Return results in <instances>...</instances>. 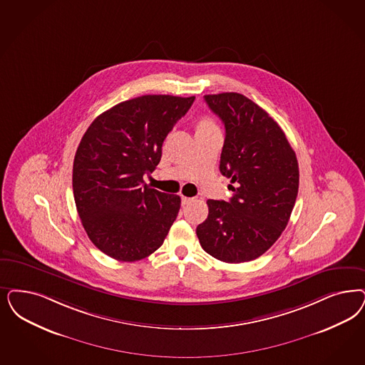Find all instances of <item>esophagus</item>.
<instances>
[{"mask_svg": "<svg viewBox=\"0 0 365 365\" xmlns=\"http://www.w3.org/2000/svg\"><path fill=\"white\" fill-rule=\"evenodd\" d=\"M192 201V198H189V197H182V205L185 206V205H187L190 202Z\"/></svg>", "mask_w": 365, "mask_h": 365, "instance_id": "34e87169", "label": "esophagus"}]
</instances>
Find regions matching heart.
<instances>
[{
  "mask_svg": "<svg viewBox=\"0 0 365 365\" xmlns=\"http://www.w3.org/2000/svg\"><path fill=\"white\" fill-rule=\"evenodd\" d=\"M198 128H215L213 120H210L209 117H203L198 123Z\"/></svg>",
  "mask_w": 365,
  "mask_h": 365,
  "instance_id": "b5f03b06",
  "label": "heart"
}]
</instances>
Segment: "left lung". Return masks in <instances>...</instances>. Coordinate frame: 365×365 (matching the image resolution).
<instances>
[{
    "label": "left lung",
    "mask_w": 365,
    "mask_h": 365,
    "mask_svg": "<svg viewBox=\"0 0 365 365\" xmlns=\"http://www.w3.org/2000/svg\"><path fill=\"white\" fill-rule=\"evenodd\" d=\"M205 101L225 125L220 171L230 178L229 201L206 202L197 227L203 251L225 263L251 262L268 251L289 224L299 187L295 152L277 121L239 93Z\"/></svg>",
    "instance_id": "left-lung-1"
}]
</instances>
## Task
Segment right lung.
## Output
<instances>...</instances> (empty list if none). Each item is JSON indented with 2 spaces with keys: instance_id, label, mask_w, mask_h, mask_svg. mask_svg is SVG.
I'll use <instances>...</instances> for the list:
<instances>
[{
  "instance_id": "add662e5",
  "label": "right lung",
  "mask_w": 365,
  "mask_h": 365,
  "mask_svg": "<svg viewBox=\"0 0 365 365\" xmlns=\"http://www.w3.org/2000/svg\"><path fill=\"white\" fill-rule=\"evenodd\" d=\"M195 97L148 94L100 114L81 140L73 165L76 210L91 242L118 262L156 251L175 221L180 198L144 183L164 138Z\"/></svg>"
}]
</instances>
